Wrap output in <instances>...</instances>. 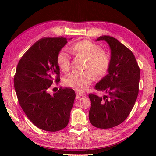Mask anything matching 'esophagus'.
<instances>
[{
  "label": "esophagus",
  "instance_id": "esophagus-1",
  "mask_svg": "<svg viewBox=\"0 0 156 156\" xmlns=\"http://www.w3.org/2000/svg\"><path fill=\"white\" fill-rule=\"evenodd\" d=\"M85 95V94H83V93H81V92H76V98H80V97H83V96H84Z\"/></svg>",
  "mask_w": 156,
  "mask_h": 156
}]
</instances>
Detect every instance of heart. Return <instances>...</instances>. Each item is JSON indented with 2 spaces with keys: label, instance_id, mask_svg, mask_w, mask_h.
Segmentation results:
<instances>
[{
  "label": "heart",
  "instance_id": "heart-1",
  "mask_svg": "<svg viewBox=\"0 0 156 156\" xmlns=\"http://www.w3.org/2000/svg\"><path fill=\"white\" fill-rule=\"evenodd\" d=\"M69 51L75 55L86 58L83 72H75L66 79L68 86L79 92H84L91 85L94 79L100 80L108 73L111 63L110 54L102 50L97 44L88 40H83L73 44ZM57 62L62 71L67 73L70 69L71 60L68 53L61 51L57 54Z\"/></svg>",
  "mask_w": 156,
  "mask_h": 156
}]
</instances>
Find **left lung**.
I'll list each match as a JSON object with an SVG mask.
<instances>
[{"label":"left lung","mask_w":156,"mask_h":156,"mask_svg":"<svg viewBox=\"0 0 156 156\" xmlns=\"http://www.w3.org/2000/svg\"><path fill=\"white\" fill-rule=\"evenodd\" d=\"M97 40H105L109 45L111 63L109 73L95 87L107 95H88L89 120L95 127L108 129L122 123L132 110L138 94L140 71L133 52L117 39L101 36Z\"/></svg>","instance_id":"8db88e82"}]
</instances>
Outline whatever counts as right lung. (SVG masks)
<instances>
[{
  "label": "right lung",
  "mask_w": 156,
  "mask_h": 156,
  "mask_svg": "<svg viewBox=\"0 0 156 156\" xmlns=\"http://www.w3.org/2000/svg\"><path fill=\"white\" fill-rule=\"evenodd\" d=\"M66 43L62 37L40 39L22 56L14 77L22 109L33 124L48 132H57L68 125L76 97L68 88L50 93L52 84L60 81L57 56Z\"/></svg>",
  "instance_id": "obj_1"
}]
</instances>
